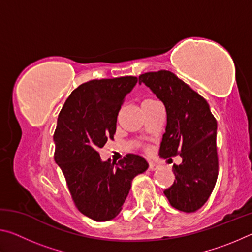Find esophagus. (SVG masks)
<instances>
[{"instance_id":"obj_1","label":"esophagus","mask_w":252,"mask_h":252,"mask_svg":"<svg viewBox=\"0 0 252 252\" xmlns=\"http://www.w3.org/2000/svg\"><path fill=\"white\" fill-rule=\"evenodd\" d=\"M159 168H160L159 164L155 163V162H149V170H150V171H155V170Z\"/></svg>"}]
</instances>
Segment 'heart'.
Listing matches in <instances>:
<instances>
[{"instance_id":"1","label":"heart","mask_w":252,"mask_h":252,"mask_svg":"<svg viewBox=\"0 0 252 252\" xmlns=\"http://www.w3.org/2000/svg\"><path fill=\"white\" fill-rule=\"evenodd\" d=\"M144 149H146V150H148V149H147V148H144Z\"/></svg>"}]
</instances>
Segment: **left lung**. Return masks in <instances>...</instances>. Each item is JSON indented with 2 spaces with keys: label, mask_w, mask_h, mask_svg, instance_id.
Listing matches in <instances>:
<instances>
[{
  "label": "left lung",
  "mask_w": 252,
  "mask_h": 252,
  "mask_svg": "<svg viewBox=\"0 0 252 252\" xmlns=\"http://www.w3.org/2000/svg\"><path fill=\"white\" fill-rule=\"evenodd\" d=\"M163 102L167 126L160 155H180L181 164H174V182L164 190L173 208L194 212L212 193L219 172L217 148V120L208 102L172 72L160 70L139 76Z\"/></svg>",
  "instance_id": "obj_1"
}]
</instances>
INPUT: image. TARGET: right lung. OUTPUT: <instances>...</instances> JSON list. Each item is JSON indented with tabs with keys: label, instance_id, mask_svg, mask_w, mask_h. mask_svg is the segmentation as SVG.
<instances>
[{
	"label": "right lung",
	"instance_id": "add662e5",
	"mask_svg": "<svg viewBox=\"0 0 252 252\" xmlns=\"http://www.w3.org/2000/svg\"><path fill=\"white\" fill-rule=\"evenodd\" d=\"M136 76L91 80L72 91L58 117L54 160L61 168L78 210L95 221L121 211L131 181L148 169L142 157L127 153L120 161H102L99 149L113 140L117 118Z\"/></svg>",
	"mask_w": 252,
	"mask_h": 252
}]
</instances>
